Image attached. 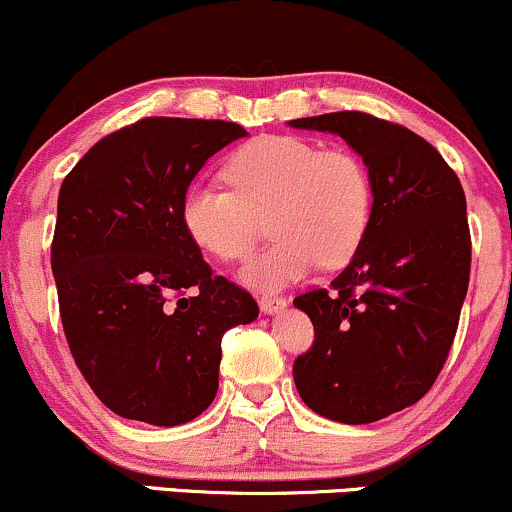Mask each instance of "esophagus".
I'll list each match as a JSON object with an SVG mask.
<instances>
[{
  "label": "esophagus",
  "instance_id": "esophagus-1",
  "mask_svg": "<svg viewBox=\"0 0 512 512\" xmlns=\"http://www.w3.org/2000/svg\"><path fill=\"white\" fill-rule=\"evenodd\" d=\"M257 303H260L262 313H267V315H272V313H276V310L286 308V298H281V296H260V298H257Z\"/></svg>",
  "mask_w": 512,
  "mask_h": 512
}]
</instances>
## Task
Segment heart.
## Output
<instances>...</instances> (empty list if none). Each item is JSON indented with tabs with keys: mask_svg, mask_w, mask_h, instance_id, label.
<instances>
[{
	"mask_svg": "<svg viewBox=\"0 0 512 512\" xmlns=\"http://www.w3.org/2000/svg\"><path fill=\"white\" fill-rule=\"evenodd\" d=\"M228 185L195 182L180 204L187 238L221 262H240L255 248L262 221L276 238L243 269L255 289H281L322 264L344 267L370 231L375 204L368 163L349 146L269 134L223 158Z\"/></svg>",
	"mask_w": 512,
	"mask_h": 512,
	"instance_id": "b5f03b06",
	"label": "heart"
}]
</instances>
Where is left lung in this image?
Listing matches in <instances>:
<instances>
[{
    "label": "left lung",
    "mask_w": 512,
    "mask_h": 512,
    "mask_svg": "<svg viewBox=\"0 0 512 512\" xmlns=\"http://www.w3.org/2000/svg\"><path fill=\"white\" fill-rule=\"evenodd\" d=\"M363 156L375 204L361 250L332 281L293 298L315 342L293 361L315 414L370 424L419 402L448 361L472 269L467 199L424 137L361 110L291 120Z\"/></svg>",
    "instance_id": "8db88e82"
}]
</instances>
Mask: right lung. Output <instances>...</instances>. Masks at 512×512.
Here are the masks:
<instances>
[{
    "mask_svg": "<svg viewBox=\"0 0 512 512\" xmlns=\"http://www.w3.org/2000/svg\"><path fill=\"white\" fill-rule=\"evenodd\" d=\"M236 122L144 117L69 170L52 236L60 317L76 366L117 416L180 426L219 390L221 339L260 313L211 274L180 219L182 195Z\"/></svg>",
    "mask_w": 512,
    "mask_h": 512,
    "instance_id": "1",
    "label": "right lung"
}]
</instances>
